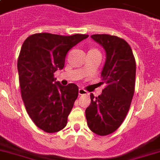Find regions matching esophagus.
<instances>
[{"instance_id": "obj_1", "label": "esophagus", "mask_w": 160, "mask_h": 160, "mask_svg": "<svg viewBox=\"0 0 160 160\" xmlns=\"http://www.w3.org/2000/svg\"><path fill=\"white\" fill-rule=\"evenodd\" d=\"M78 94L80 95V96H84V95H88L89 93H88V91H86L85 89L80 88V89L78 90Z\"/></svg>"}]
</instances>
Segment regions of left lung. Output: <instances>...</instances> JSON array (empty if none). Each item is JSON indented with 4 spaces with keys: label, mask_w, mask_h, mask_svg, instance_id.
Masks as SVG:
<instances>
[{
    "label": "left lung",
    "mask_w": 160,
    "mask_h": 160,
    "mask_svg": "<svg viewBox=\"0 0 160 160\" xmlns=\"http://www.w3.org/2000/svg\"><path fill=\"white\" fill-rule=\"evenodd\" d=\"M106 52L101 72L105 87L101 96L91 93V104L86 109L89 128L100 136L113 132L122 124L130 109L135 92L136 60L124 39L108 34L91 36Z\"/></svg>",
    "instance_id": "8db88e82"
}]
</instances>
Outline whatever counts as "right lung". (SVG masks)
<instances>
[{"label":"right lung","mask_w":160,"mask_h":160,"mask_svg":"<svg viewBox=\"0 0 160 160\" xmlns=\"http://www.w3.org/2000/svg\"><path fill=\"white\" fill-rule=\"evenodd\" d=\"M87 38L42 32L29 36L22 45L17 63L21 96L32 122L46 132H59L67 124L78 87L62 86L54 73L63 69L68 51Z\"/></svg>","instance_id":"right-lung-1"}]
</instances>
